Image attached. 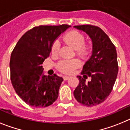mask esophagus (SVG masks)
Segmentation results:
<instances>
[{
    "mask_svg": "<svg viewBox=\"0 0 130 130\" xmlns=\"http://www.w3.org/2000/svg\"><path fill=\"white\" fill-rule=\"evenodd\" d=\"M69 76H63V79L64 80H68V79H69Z\"/></svg>",
    "mask_w": 130,
    "mask_h": 130,
    "instance_id": "obj_1",
    "label": "esophagus"
}]
</instances>
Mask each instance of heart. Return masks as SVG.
Returning <instances> with one entry per match:
<instances>
[{"instance_id":"obj_1","label":"heart","mask_w":130,"mask_h":130,"mask_svg":"<svg viewBox=\"0 0 130 130\" xmlns=\"http://www.w3.org/2000/svg\"><path fill=\"white\" fill-rule=\"evenodd\" d=\"M65 43L71 46L76 50V54L79 57L86 58L88 56L90 51V47L88 44H84V37L82 34L76 31H72L67 32L63 37ZM60 48V43L56 40L52 46V53L57 54ZM81 62L78 59H65L59 62L57 68L60 71L67 74H71L75 69L80 66Z\"/></svg>"}]
</instances>
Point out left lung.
<instances>
[{
    "label": "left lung",
    "instance_id": "left-lung-1",
    "mask_svg": "<svg viewBox=\"0 0 130 130\" xmlns=\"http://www.w3.org/2000/svg\"><path fill=\"white\" fill-rule=\"evenodd\" d=\"M85 32L92 41V54L78 76L79 84L74 96L83 105L93 107L105 100L112 90L118 71L117 50L107 34L97 26L91 25L74 26ZM89 76L91 80L86 83Z\"/></svg>",
    "mask_w": 130,
    "mask_h": 130
}]
</instances>
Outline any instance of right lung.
<instances>
[{"label": "right lung", "instance_id": "1", "mask_svg": "<svg viewBox=\"0 0 130 130\" xmlns=\"http://www.w3.org/2000/svg\"><path fill=\"white\" fill-rule=\"evenodd\" d=\"M71 26L40 25L21 37L11 54L10 79L17 94L34 107L51 105L58 98L63 78L46 76L42 64L49 56L54 40Z\"/></svg>", "mask_w": 130, "mask_h": 130}]
</instances>
